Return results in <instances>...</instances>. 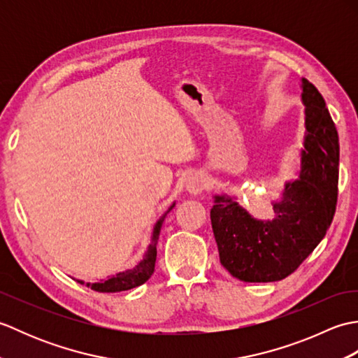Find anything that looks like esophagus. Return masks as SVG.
Instances as JSON below:
<instances>
[{"label": "esophagus", "mask_w": 358, "mask_h": 358, "mask_svg": "<svg viewBox=\"0 0 358 358\" xmlns=\"http://www.w3.org/2000/svg\"><path fill=\"white\" fill-rule=\"evenodd\" d=\"M185 187H186V191H187L189 194L200 195V194L203 192V189H204V181H203V178L200 177V175L195 173V175H191V177H189V178L186 180Z\"/></svg>", "instance_id": "obj_1"}]
</instances>
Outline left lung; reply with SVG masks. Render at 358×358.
<instances>
[{
    "instance_id": "left-lung-1",
    "label": "left lung",
    "mask_w": 358,
    "mask_h": 358,
    "mask_svg": "<svg viewBox=\"0 0 358 358\" xmlns=\"http://www.w3.org/2000/svg\"><path fill=\"white\" fill-rule=\"evenodd\" d=\"M305 135L295 175L272 200L273 217L260 220L237 195L215 194L210 222L220 262L248 283L286 278L323 240L332 222L338 183V134L322 94L301 78Z\"/></svg>"
}]
</instances>
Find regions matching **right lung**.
I'll return each instance as SVG.
<instances>
[{"label":"right lung","instance_id":"1","mask_svg":"<svg viewBox=\"0 0 358 358\" xmlns=\"http://www.w3.org/2000/svg\"><path fill=\"white\" fill-rule=\"evenodd\" d=\"M175 206V203H172L169 209H167L164 214L159 217L157 222L152 226V234H150V243L144 252L141 260L136 263L134 268L126 269V271H120L117 273H110L108 278H100L95 283H90V281L85 280H77L78 283L86 285L87 287L94 289V291L98 292H120V291H127V289H132L140 286L150 278L152 273H154L155 269V260H157V241L159 237V232H162L163 222L166 215L169 214L171 209Z\"/></svg>","mask_w":358,"mask_h":358}]
</instances>
